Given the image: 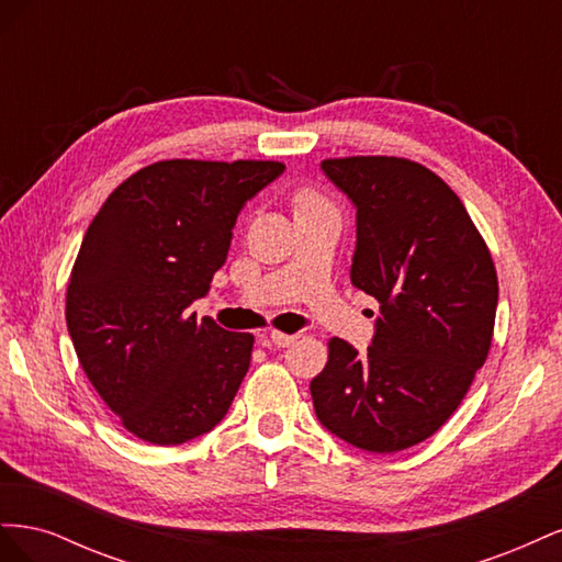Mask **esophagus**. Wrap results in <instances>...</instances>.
I'll use <instances>...</instances> for the list:
<instances>
[{"instance_id":"1","label":"esophagus","mask_w":562,"mask_h":562,"mask_svg":"<svg viewBox=\"0 0 562 562\" xmlns=\"http://www.w3.org/2000/svg\"><path fill=\"white\" fill-rule=\"evenodd\" d=\"M295 339H297V335H285V333L274 330V333H269L267 342H271L274 347H291V345L295 342Z\"/></svg>"}]
</instances>
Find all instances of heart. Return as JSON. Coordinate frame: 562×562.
<instances>
[{
    "mask_svg": "<svg viewBox=\"0 0 562 562\" xmlns=\"http://www.w3.org/2000/svg\"><path fill=\"white\" fill-rule=\"evenodd\" d=\"M323 206H326V203H323V199H321L316 192H312V190H304V192H300V194L295 196V213H297V211L323 209Z\"/></svg>",
    "mask_w": 562,
    "mask_h": 562,
    "instance_id": "obj_1",
    "label": "heart"
}]
</instances>
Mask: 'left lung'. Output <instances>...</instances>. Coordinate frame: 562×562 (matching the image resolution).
Masks as SVG:
<instances>
[{
  "label": "left lung",
  "mask_w": 562,
  "mask_h": 562,
  "mask_svg": "<svg viewBox=\"0 0 562 562\" xmlns=\"http://www.w3.org/2000/svg\"><path fill=\"white\" fill-rule=\"evenodd\" d=\"M356 209L351 283L380 302L366 353L333 337L310 384L318 422L345 443L398 452L434 436L483 368L497 271L464 203L398 157L321 161Z\"/></svg>",
  "instance_id": "left-lung-1"
}]
</instances>
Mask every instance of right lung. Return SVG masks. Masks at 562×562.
I'll return each instance as SVG.
<instances>
[{"mask_svg": "<svg viewBox=\"0 0 562 562\" xmlns=\"http://www.w3.org/2000/svg\"><path fill=\"white\" fill-rule=\"evenodd\" d=\"M283 171L159 161L119 184L89 225L67 283V333L100 398L147 443H187L227 415L252 335L187 310L211 291L246 201Z\"/></svg>", "mask_w": 562, "mask_h": 562, "instance_id": "right-lung-1", "label": "right lung"}]
</instances>
